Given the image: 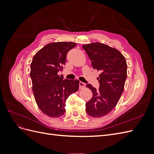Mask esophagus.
Returning a JSON list of instances; mask_svg holds the SVG:
<instances>
[{
    "label": "esophagus",
    "mask_w": 154,
    "mask_h": 154,
    "mask_svg": "<svg viewBox=\"0 0 154 154\" xmlns=\"http://www.w3.org/2000/svg\"><path fill=\"white\" fill-rule=\"evenodd\" d=\"M85 87V83H84L82 82H80L79 83V87H80V89H82Z\"/></svg>",
    "instance_id": "obj_1"
}]
</instances>
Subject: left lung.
Instances as JSON below:
<instances>
[{
	"instance_id": "left-lung-1",
	"label": "left lung",
	"mask_w": 154,
	"mask_h": 154,
	"mask_svg": "<svg viewBox=\"0 0 154 154\" xmlns=\"http://www.w3.org/2000/svg\"><path fill=\"white\" fill-rule=\"evenodd\" d=\"M94 69L100 71V88L91 84L86 87L92 92V98L86 103L87 113L92 118L108 114L118 103L124 90L127 76V64L123 55L114 48L100 42L83 45Z\"/></svg>"
}]
</instances>
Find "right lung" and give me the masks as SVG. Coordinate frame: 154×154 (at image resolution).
<instances>
[{
	"instance_id": "add662e5",
	"label": "right lung",
	"mask_w": 154,
	"mask_h": 154,
	"mask_svg": "<svg viewBox=\"0 0 154 154\" xmlns=\"http://www.w3.org/2000/svg\"><path fill=\"white\" fill-rule=\"evenodd\" d=\"M76 44L67 42H52L37 52L31 63L30 76L36 103L44 114L51 118L64 114L66 101L69 95L78 91V80L60 76L68 51Z\"/></svg>"
}]
</instances>
